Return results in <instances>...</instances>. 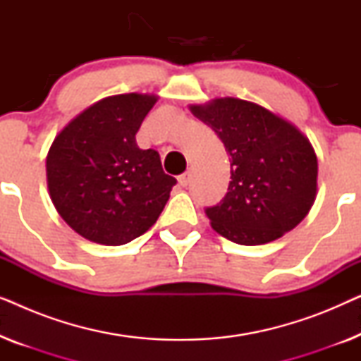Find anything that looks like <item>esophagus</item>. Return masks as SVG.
<instances>
[{"label":"esophagus","instance_id":"esophagus-1","mask_svg":"<svg viewBox=\"0 0 361 361\" xmlns=\"http://www.w3.org/2000/svg\"><path fill=\"white\" fill-rule=\"evenodd\" d=\"M179 184L182 187H187V185L190 184V172H185V174L179 176Z\"/></svg>","mask_w":361,"mask_h":361}]
</instances>
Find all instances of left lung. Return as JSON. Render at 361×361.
<instances>
[{
	"label": "left lung",
	"instance_id": "left-lung-1",
	"mask_svg": "<svg viewBox=\"0 0 361 361\" xmlns=\"http://www.w3.org/2000/svg\"><path fill=\"white\" fill-rule=\"evenodd\" d=\"M230 156V185L205 209L216 233L238 245L274 241L298 226L317 195V156L293 123L258 103L225 97L190 105Z\"/></svg>",
	"mask_w": 361,
	"mask_h": 361
}]
</instances>
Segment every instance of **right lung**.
<instances>
[{
	"label": "right lung",
	"mask_w": 361,
	"mask_h": 361,
	"mask_svg": "<svg viewBox=\"0 0 361 361\" xmlns=\"http://www.w3.org/2000/svg\"><path fill=\"white\" fill-rule=\"evenodd\" d=\"M152 93H123L93 103L54 140L47 189L59 215L98 245L120 246L159 219L176 179L159 152L140 149L136 133L154 103Z\"/></svg>",
	"instance_id": "add662e5"
}]
</instances>
